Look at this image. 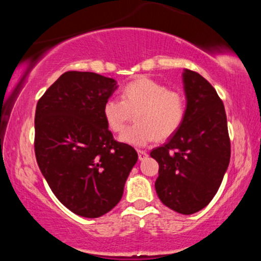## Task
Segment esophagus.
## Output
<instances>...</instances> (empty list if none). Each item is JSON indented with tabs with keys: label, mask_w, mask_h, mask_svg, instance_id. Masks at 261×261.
Listing matches in <instances>:
<instances>
[{
	"label": "esophagus",
	"mask_w": 261,
	"mask_h": 261,
	"mask_svg": "<svg viewBox=\"0 0 261 261\" xmlns=\"http://www.w3.org/2000/svg\"><path fill=\"white\" fill-rule=\"evenodd\" d=\"M137 153H139V160L140 161H143L145 160V158H147V152L146 151H142V149H139V151H137Z\"/></svg>",
	"instance_id": "obj_1"
}]
</instances>
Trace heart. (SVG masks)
Here are the masks:
<instances>
[{
    "label": "heart",
    "mask_w": 261,
    "mask_h": 261,
    "mask_svg": "<svg viewBox=\"0 0 261 261\" xmlns=\"http://www.w3.org/2000/svg\"><path fill=\"white\" fill-rule=\"evenodd\" d=\"M135 116V124L120 135L121 142L142 147L157 137L166 139L180 127L185 116V101L179 92L147 77L124 87L121 99L109 98L103 106L108 127L119 133Z\"/></svg>",
    "instance_id": "1"
}]
</instances>
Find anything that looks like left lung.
<instances>
[{
	"instance_id": "1",
	"label": "left lung",
	"mask_w": 261,
	"mask_h": 261,
	"mask_svg": "<svg viewBox=\"0 0 261 261\" xmlns=\"http://www.w3.org/2000/svg\"><path fill=\"white\" fill-rule=\"evenodd\" d=\"M187 108L180 127L151 157L160 164L155 191L167 207L191 215L208 205L227 172L230 142L216 89L201 74L182 72Z\"/></svg>"
}]
</instances>
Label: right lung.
<instances>
[{"instance_id": "right-lung-1", "label": "right lung", "mask_w": 261, "mask_h": 261, "mask_svg": "<svg viewBox=\"0 0 261 261\" xmlns=\"http://www.w3.org/2000/svg\"><path fill=\"white\" fill-rule=\"evenodd\" d=\"M118 87L101 74L68 71L37 104L38 166L60 202L79 216L97 218L115 207L139 158L104 120V103Z\"/></svg>"}]
</instances>
